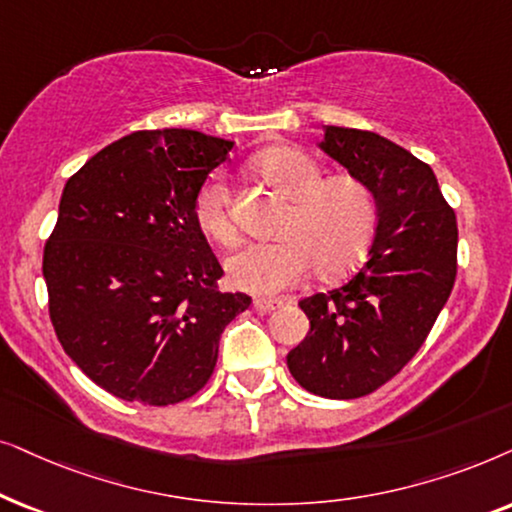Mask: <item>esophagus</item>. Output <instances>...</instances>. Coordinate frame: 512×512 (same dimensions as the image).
<instances>
[{"mask_svg": "<svg viewBox=\"0 0 512 512\" xmlns=\"http://www.w3.org/2000/svg\"><path fill=\"white\" fill-rule=\"evenodd\" d=\"M255 311L257 313H271L274 309H278V306H283V302L281 299H267V297H260V299H255Z\"/></svg>", "mask_w": 512, "mask_h": 512, "instance_id": "obj_1", "label": "esophagus"}]
</instances>
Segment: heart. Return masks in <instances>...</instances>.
I'll return each instance as SVG.
<instances>
[{
    "mask_svg": "<svg viewBox=\"0 0 512 512\" xmlns=\"http://www.w3.org/2000/svg\"><path fill=\"white\" fill-rule=\"evenodd\" d=\"M257 173L292 201L274 243H250L227 262L234 288L252 295H278L313 269L339 276L370 250L379 224V203L365 180L339 173L325 177L320 163L302 149L276 147L257 156ZM194 222L203 236L236 245L227 187L210 177L194 196Z\"/></svg>",
    "mask_w": 512,
    "mask_h": 512,
    "instance_id": "b5f03b06",
    "label": "heart"
}]
</instances>
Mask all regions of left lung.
I'll list each match as a JSON object with an SVG mask.
<instances>
[{
    "mask_svg": "<svg viewBox=\"0 0 512 512\" xmlns=\"http://www.w3.org/2000/svg\"><path fill=\"white\" fill-rule=\"evenodd\" d=\"M320 149L372 187L379 224L370 257L342 288L299 302L311 330L288 353L295 381L351 400L417 356L456 281V215L428 163L372 131L325 126Z\"/></svg>",
    "mask_w": 512,
    "mask_h": 512,
    "instance_id": "left-lung-1",
    "label": "left lung"
}]
</instances>
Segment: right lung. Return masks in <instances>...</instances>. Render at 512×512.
Listing matches in <instances>:
<instances>
[{"instance_id": "add662e5", "label": "right lung", "mask_w": 512, "mask_h": 512, "mask_svg": "<svg viewBox=\"0 0 512 512\" xmlns=\"http://www.w3.org/2000/svg\"><path fill=\"white\" fill-rule=\"evenodd\" d=\"M234 142L187 128L126 135L74 173L44 245L49 316L88 379L166 407L208 384L222 330L252 299L194 222V196Z\"/></svg>"}]
</instances>
